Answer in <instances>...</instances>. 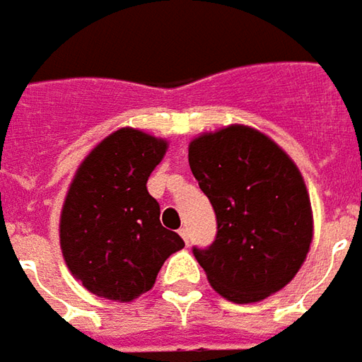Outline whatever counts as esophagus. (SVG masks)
<instances>
[{
	"label": "esophagus",
	"instance_id": "34e87169",
	"mask_svg": "<svg viewBox=\"0 0 362 362\" xmlns=\"http://www.w3.org/2000/svg\"><path fill=\"white\" fill-rule=\"evenodd\" d=\"M179 235L183 237L185 243H189V229H187V227H181V229H179Z\"/></svg>",
	"mask_w": 362,
	"mask_h": 362
}]
</instances>
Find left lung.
I'll use <instances>...</instances> for the list:
<instances>
[{"mask_svg":"<svg viewBox=\"0 0 362 362\" xmlns=\"http://www.w3.org/2000/svg\"><path fill=\"white\" fill-rule=\"evenodd\" d=\"M189 165L217 217L215 241L193 247L213 288L233 303L281 291L313 239L311 201L297 165L245 125L197 137L189 145Z\"/></svg>","mask_w":362,"mask_h":362,"instance_id":"1","label":"left lung"}]
</instances>
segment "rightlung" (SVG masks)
<instances>
[{
  "label": "right lung",
  "mask_w": 362,
  "mask_h": 362,
  "mask_svg": "<svg viewBox=\"0 0 362 362\" xmlns=\"http://www.w3.org/2000/svg\"><path fill=\"white\" fill-rule=\"evenodd\" d=\"M167 143L137 129L111 133L85 157L63 203V259L97 297L133 300L153 287L165 259L185 243L159 221L147 179Z\"/></svg>",
  "instance_id": "1"
}]
</instances>
